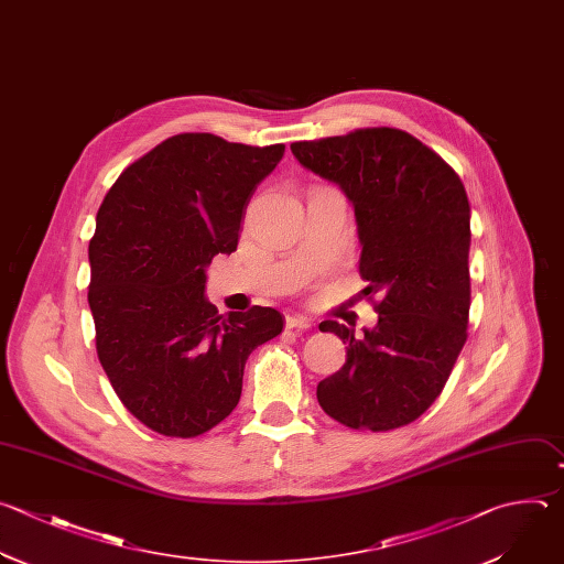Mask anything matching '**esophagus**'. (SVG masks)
Returning a JSON list of instances; mask_svg holds the SVG:
<instances>
[{"label": "esophagus", "mask_w": 564, "mask_h": 564, "mask_svg": "<svg viewBox=\"0 0 564 564\" xmlns=\"http://www.w3.org/2000/svg\"><path fill=\"white\" fill-rule=\"evenodd\" d=\"M285 325H288L290 329L307 332V329L312 327V321H310L307 316H303V314H292V316H288V318H285Z\"/></svg>", "instance_id": "1"}]
</instances>
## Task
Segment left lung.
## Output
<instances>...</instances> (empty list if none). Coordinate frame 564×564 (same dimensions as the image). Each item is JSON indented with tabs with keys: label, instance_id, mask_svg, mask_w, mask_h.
I'll use <instances>...</instances> for the list:
<instances>
[{
	"label": "left lung",
	"instance_id": "1",
	"mask_svg": "<svg viewBox=\"0 0 564 564\" xmlns=\"http://www.w3.org/2000/svg\"><path fill=\"white\" fill-rule=\"evenodd\" d=\"M296 161L336 183L354 208L358 270L379 323L318 325L347 345L345 365L316 388L318 405L351 430L388 432L441 397L467 340L469 202L458 174L416 137L362 128L296 141Z\"/></svg>",
	"mask_w": 564,
	"mask_h": 564
}]
</instances>
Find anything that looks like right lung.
I'll return each mask as SVG.
<instances>
[{"mask_svg":"<svg viewBox=\"0 0 564 564\" xmlns=\"http://www.w3.org/2000/svg\"><path fill=\"white\" fill-rule=\"evenodd\" d=\"M285 145L174 134L108 191L88 246V305L110 386L152 432L199 436L237 408L248 356L283 329L274 307L221 316L208 265L237 250L257 185Z\"/></svg>","mask_w":564,"mask_h":564,"instance_id":"1","label":"right lung"}]
</instances>
